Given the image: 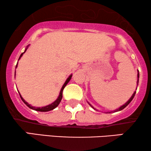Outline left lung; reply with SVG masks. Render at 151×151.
<instances>
[{
	"instance_id": "obj_1",
	"label": "left lung",
	"mask_w": 151,
	"mask_h": 151,
	"mask_svg": "<svg viewBox=\"0 0 151 151\" xmlns=\"http://www.w3.org/2000/svg\"><path fill=\"white\" fill-rule=\"evenodd\" d=\"M139 71H137V85H138V82H139ZM136 89H137V88H136ZM135 93H136V91H135V92H134V93H133V95H132V96L131 97V98H130V99H129V100H128V101H127V102H126L124 104V105H122V106H121L120 107H119V108H118V109H116V110H114V111H110V112H109V113H112V112H117V111H122V109H124V108H125V107H126V106H128V104H129V103L131 102V101H132V100H133V98H134V96H135ZM88 104H89V105H90V106H91L93 109H95V110H96V109H94V107H93V106H91V104H89V103H88Z\"/></svg>"
}]
</instances>
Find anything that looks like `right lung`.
I'll return each mask as SVG.
<instances>
[{
	"label": "right lung",
	"mask_w": 151,
	"mask_h": 151,
	"mask_svg": "<svg viewBox=\"0 0 151 151\" xmlns=\"http://www.w3.org/2000/svg\"><path fill=\"white\" fill-rule=\"evenodd\" d=\"M28 47H29V45H28L27 47H26L25 50H24V52H23V53H21V55H20V57H19V59H18V60H19L20 58L22 57V55H23V53H25V51H27V49ZM17 65H18V63H17V65H16V68L17 67ZM15 75H16V72H15ZM71 77H72V74H71V75H70V76H69V78H68L67 79V80H66V81H65V84H63V86H62V88H61L60 91L59 96H58V98H57V100H55V101H54V102H53V103H51V104H49V105H47V106H42V107H36V106H32V105H30L29 104H28V103L26 101L24 100V99L22 98L21 95H20V93H19V92H18V93H19L20 97V98H21V100H22V101H23L24 104H25L27 105V106L29 107V108L32 109H33V110L37 111H40V112H47V111H51V110H53V109H54L55 108H56V107H57L58 106V104H60V102H61V100H62V98H63V89H64V88L65 87L66 85H67L68 82H69L70 81V80L71 79Z\"/></svg>",
	"instance_id": "obj_1"
}]
</instances>
